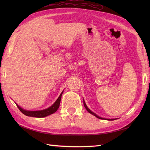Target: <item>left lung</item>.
I'll return each instance as SVG.
<instances>
[{"mask_svg":"<svg viewBox=\"0 0 150 150\" xmlns=\"http://www.w3.org/2000/svg\"><path fill=\"white\" fill-rule=\"evenodd\" d=\"M84 107H85V108H86V110L88 111V112L89 113H91V114H92V115H94V116H95V117H97L98 118V119H104V118H102V117H100L99 116H98V115H97L96 114H95V113H94L93 112H92V111L90 110V109H89V108L87 107V106H86V103H85V102H84ZM106 120H115V119H107Z\"/></svg>","mask_w":150,"mask_h":150,"instance_id":"8db88e82","label":"left lung"}]
</instances>
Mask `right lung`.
I'll use <instances>...</instances> for the list:
<instances>
[{"mask_svg": "<svg viewBox=\"0 0 150 150\" xmlns=\"http://www.w3.org/2000/svg\"><path fill=\"white\" fill-rule=\"evenodd\" d=\"M62 93H63V91L61 93H60V96L58 98H57V100L55 102V103H54L52 106H51L48 108H47V109L43 110L28 111V110H25L24 109H22V108L19 106L18 104H17V106L19 109V110H20L22 113L24 114L25 115L28 116V117H38V118L45 117L50 115H51V114L54 113L55 111H57V110L59 109Z\"/></svg>", "mask_w": 150, "mask_h": 150, "instance_id": "add662e5", "label": "right lung"}]
</instances>
